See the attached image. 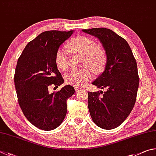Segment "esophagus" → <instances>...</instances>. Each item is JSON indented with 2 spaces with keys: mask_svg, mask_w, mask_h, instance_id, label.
I'll return each instance as SVG.
<instances>
[{
  "mask_svg": "<svg viewBox=\"0 0 156 156\" xmlns=\"http://www.w3.org/2000/svg\"><path fill=\"white\" fill-rule=\"evenodd\" d=\"M75 90L76 92H77V91L81 90V88H79V87H77V86H75Z\"/></svg>",
  "mask_w": 156,
  "mask_h": 156,
  "instance_id": "1",
  "label": "esophagus"
}]
</instances>
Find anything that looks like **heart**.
<instances>
[{"label": "heart", "instance_id": "obj_1", "mask_svg": "<svg viewBox=\"0 0 156 156\" xmlns=\"http://www.w3.org/2000/svg\"><path fill=\"white\" fill-rule=\"evenodd\" d=\"M68 48L74 53L84 56L85 66L90 67L95 72H100L105 64V54L101 48L97 47V43L86 36H78L68 43ZM55 62L59 70L65 71L68 68L69 56L64 48L57 51ZM92 77V72L90 68L83 70H73L65 76L66 82L69 85L81 87L85 86Z\"/></svg>", "mask_w": 156, "mask_h": 156}]
</instances>
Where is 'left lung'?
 Here are the masks:
<instances>
[{
	"instance_id": "obj_1",
	"label": "left lung",
	"mask_w": 156,
	"mask_h": 156,
	"mask_svg": "<svg viewBox=\"0 0 156 156\" xmlns=\"http://www.w3.org/2000/svg\"><path fill=\"white\" fill-rule=\"evenodd\" d=\"M82 31L99 38L107 55L105 70L92 82L107 90L88 92L90 114L97 126L112 129L124 122L135 105L139 86L137 64L127 41L113 31L106 28Z\"/></svg>"
}]
</instances>
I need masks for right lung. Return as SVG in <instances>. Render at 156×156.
Wrapping results in <instances>:
<instances>
[{
    "mask_svg": "<svg viewBox=\"0 0 156 156\" xmlns=\"http://www.w3.org/2000/svg\"><path fill=\"white\" fill-rule=\"evenodd\" d=\"M73 32H42L27 44L18 59L13 80L19 105L27 120L40 129L53 130L61 125L66 115V101L75 93L69 85L48 92L51 86L64 83L55 57Z\"/></svg>",
    "mask_w": 156,
    "mask_h": 156,
    "instance_id": "add662e5",
    "label": "right lung"
}]
</instances>
